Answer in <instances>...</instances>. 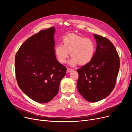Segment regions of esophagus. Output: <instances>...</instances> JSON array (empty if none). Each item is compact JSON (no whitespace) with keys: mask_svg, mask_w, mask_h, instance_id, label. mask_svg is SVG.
Wrapping results in <instances>:
<instances>
[{"mask_svg":"<svg viewBox=\"0 0 132 132\" xmlns=\"http://www.w3.org/2000/svg\"><path fill=\"white\" fill-rule=\"evenodd\" d=\"M67 72H68V73H71V72H73V69H72V68H67Z\"/></svg>","mask_w":132,"mask_h":132,"instance_id":"1","label":"esophagus"}]
</instances>
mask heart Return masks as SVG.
I'll return each mask as SVG.
<instances>
[{"mask_svg": "<svg viewBox=\"0 0 132 132\" xmlns=\"http://www.w3.org/2000/svg\"><path fill=\"white\" fill-rule=\"evenodd\" d=\"M95 47V42L91 38L70 34L62 39V45L55 46L54 53L61 64L65 63L70 53L72 58L68 64L71 66H74L78 64L85 65L92 60Z\"/></svg>", "mask_w": 132, "mask_h": 132, "instance_id": "b5f03b06", "label": "heart"}]
</instances>
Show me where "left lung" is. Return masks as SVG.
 Instances as JSON below:
<instances>
[{"label":"left lung","instance_id":"left-lung-1","mask_svg":"<svg viewBox=\"0 0 132 132\" xmlns=\"http://www.w3.org/2000/svg\"><path fill=\"white\" fill-rule=\"evenodd\" d=\"M97 46L92 60L77 70L79 93L90 102L108 97L115 87L120 60L116 48L110 40L94 34Z\"/></svg>","mask_w":132,"mask_h":132}]
</instances>
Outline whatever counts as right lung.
<instances>
[{
	"mask_svg": "<svg viewBox=\"0 0 132 132\" xmlns=\"http://www.w3.org/2000/svg\"><path fill=\"white\" fill-rule=\"evenodd\" d=\"M54 27L40 31L20 46L15 58L18 84L34 101L47 103L58 93L67 68L54 53Z\"/></svg>",
	"mask_w": 132,
	"mask_h": 132,
	"instance_id": "right-lung-1",
	"label": "right lung"
}]
</instances>
